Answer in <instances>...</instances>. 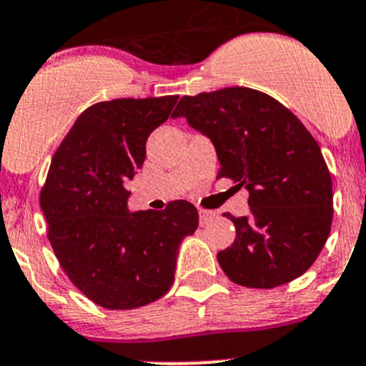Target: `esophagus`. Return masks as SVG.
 <instances>
[{"label": "esophagus", "instance_id": "34e87169", "mask_svg": "<svg viewBox=\"0 0 366 366\" xmlns=\"http://www.w3.org/2000/svg\"><path fill=\"white\" fill-rule=\"evenodd\" d=\"M198 217H200V224H202V227H205V224H209L210 221H212L214 217H216V214L210 212V210H200V212H198Z\"/></svg>", "mask_w": 366, "mask_h": 366}]
</instances>
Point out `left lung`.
I'll return each mask as SVG.
<instances>
[{"label": "left lung", "mask_w": 366, "mask_h": 366, "mask_svg": "<svg viewBox=\"0 0 366 366\" xmlns=\"http://www.w3.org/2000/svg\"><path fill=\"white\" fill-rule=\"evenodd\" d=\"M186 117L216 147L217 179L249 191V214H224L235 241L217 253L234 283L272 289L299 278L326 244L333 223V182L315 142L289 108L246 86L184 95Z\"/></svg>", "instance_id": "obj_1"}]
</instances>
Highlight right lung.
Segmentation results:
<instances>
[{"instance_id": "right-lung-1", "label": "right lung", "mask_w": 366, "mask_h": 366, "mask_svg": "<svg viewBox=\"0 0 366 366\" xmlns=\"http://www.w3.org/2000/svg\"><path fill=\"white\" fill-rule=\"evenodd\" d=\"M177 99H113L86 108L54 152L40 189L47 239L61 269L102 308L132 310L164 296L180 242L198 227L197 207L186 200L159 212L127 210L125 186Z\"/></svg>"}]
</instances>
